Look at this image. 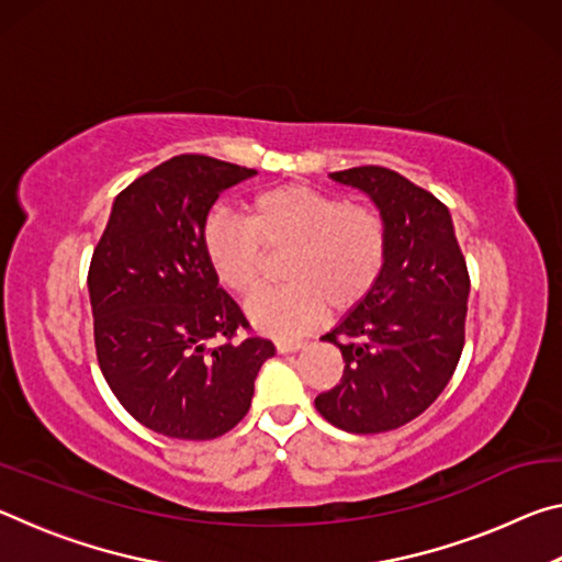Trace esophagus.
Here are the masks:
<instances>
[{"label": "esophagus", "mask_w": 562, "mask_h": 562, "mask_svg": "<svg viewBox=\"0 0 562 562\" xmlns=\"http://www.w3.org/2000/svg\"><path fill=\"white\" fill-rule=\"evenodd\" d=\"M278 351L280 355H290V351H297V349H302L304 347V341H300V339H280L278 345Z\"/></svg>", "instance_id": "esophagus-1"}]
</instances>
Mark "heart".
Returning a JSON list of instances; mask_svg holds the SVG:
<instances>
[{
  "label": "heart",
  "instance_id": "b5f03b06",
  "mask_svg": "<svg viewBox=\"0 0 562 562\" xmlns=\"http://www.w3.org/2000/svg\"><path fill=\"white\" fill-rule=\"evenodd\" d=\"M205 255L223 288L250 294L265 250L290 251L278 290L247 302V317L272 337H297L325 315L367 297L384 270L389 227L379 207L310 186H278L250 201L247 217L217 211L205 223Z\"/></svg>",
  "mask_w": 562,
  "mask_h": 562
}]
</instances>
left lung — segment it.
Wrapping results in <instances>:
<instances>
[{
    "label": "left lung",
    "mask_w": 562,
    "mask_h": 562,
    "mask_svg": "<svg viewBox=\"0 0 562 562\" xmlns=\"http://www.w3.org/2000/svg\"><path fill=\"white\" fill-rule=\"evenodd\" d=\"M331 178L369 193L386 221L389 250L372 292L322 337L341 351L345 372L315 406L341 431H394L451 382L465 341L469 268L449 207L429 190L382 166Z\"/></svg>",
    "instance_id": "8db88e82"
}]
</instances>
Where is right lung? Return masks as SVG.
Listing matches in <instances>:
<instances>
[{
    "mask_svg": "<svg viewBox=\"0 0 562 562\" xmlns=\"http://www.w3.org/2000/svg\"><path fill=\"white\" fill-rule=\"evenodd\" d=\"M252 176L211 156L170 158L121 190L93 247L103 379L138 424L170 439L207 441L240 424L274 355L270 339L237 337L250 325L217 284L203 243L217 195Z\"/></svg>",
    "mask_w": 562,
    "mask_h": 562,
    "instance_id": "add662e5",
    "label": "right lung"
}]
</instances>
